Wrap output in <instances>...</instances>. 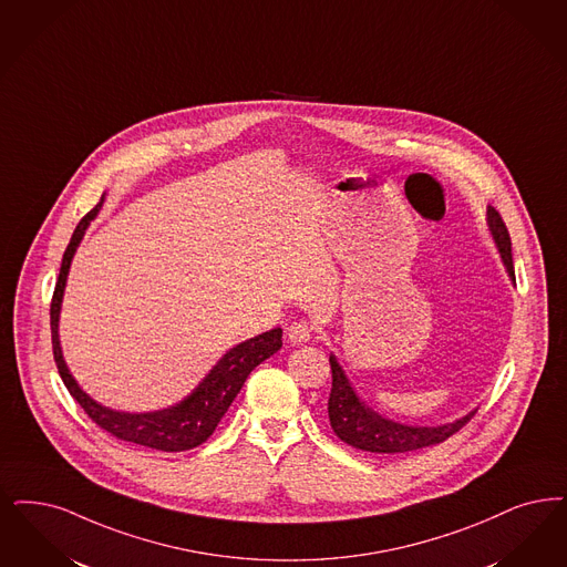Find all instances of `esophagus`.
I'll return each mask as SVG.
<instances>
[{
  "mask_svg": "<svg viewBox=\"0 0 567 567\" xmlns=\"http://www.w3.org/2000/svg\"><path fill=\"white\" fill-rule=\"evenodd\" d=\"M287 338H289L291 343H306V341H310V338H312V324L306 322V320H299V322L289 324Z\"/></svg>",
  "mask_w": 567,
  "mask_h": 567,
  "instance_id": "1",
  "label": "esophagus"
}]
</instances>
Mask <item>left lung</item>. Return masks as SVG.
Returning <instances> with one entry per match:
<instances>
[{
	"label": "left lung",
	"instance_id": "obj_1",
	"mask_svg": "<svg viewBox=\"0 0 567 567\" xmlns=\"http://www.w3.org/2000/svg\"><path fill=\"white\" fill-rule=\"evenodd\" d=\"M487 226L494 236V243L499 250V257L504 261V268L515 282V266H513V252H511V236L504 226L496 208H487ZM331 373L333 385L329 394V422L331 429L340 436L343 443L371 453H405L431 447L436 443L447 441L452 434L466 426L476 411L455 420L452 424L443 426H408L382 417L373 409L367 408L350 380L346 378L338 359L331 354Z\"/></svg>",
	"mask_w": 567,
	"mask_h": 567
}]
</instances>
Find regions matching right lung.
Masks as SVG:
<instances>
[{
    "instance_id": "1",
    "label": "right lung",
    "mask_w": 567,
    "mask_h": 567,
    "mask_svg": "<svg viewBox=\"0 0 567 567\" xmlns=\"http://www.w3.org/2000/svg\"><path fill=\"white\" fill-rule=\"evenodd\" d=\"M103 204H96L89 215L82 217V221L75 227L68 249L63 255L61 272L52 295L50 303V329H52V352H54V363L59 369V375L63 384L68 385L69 394L80 403V408L86 411V415L92 422L110 432L120 441L136 443L143 447H152L159 452H185L203 445L204 441L215 432L221 417L226 415L227 409L236 394L240 392L243 384L247 382L250 371L266 359H270L274 352L280 350L282 346V329L276 327L272 331H266L257 338L238 343L231 348L219 363L210 369V373L204 378L196 390L185 396L182 403L175 408L162 409V411H152V413H124V411H114V409L103 408L96 401L78 385L73 375L69 373L68 364L61 352V341H59V315H61V301H63V291L68 282L69 266L73 259V252L78 249L86 227L92 219L96 217L99 208Z\"/></svg>"
}]
</instances>
